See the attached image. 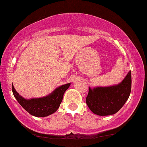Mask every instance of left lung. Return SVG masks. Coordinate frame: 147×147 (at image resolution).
Instances as JSON below:
<instances>
[{
  "mask_svg": "<svg viewBox=\"0 0 147 147\" xmlns=\"http://www.w3.org/2000/svg\"><path fill=\"white\" fill-rule=\"evenodd\" d=\"M131 91V72L118 85L109 87H89L86 103L93 113L99 116L114 115L121 109Z\"/></svg>",
  "mask_w": 147,
  "mask_h": 147,
  "instance_id": "8db88e82",
  "label": "left lung"
}]
</instances>
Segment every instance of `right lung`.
Wrapping results in <instances>:
<instances>
[{"label":"right lung","instance_id":"obj_1","mask_svg":"<svg viewBox=\"0 0 147 147\" xmlns=\"http://www.w3.org/2000/svg\"><path fill=\"white\" fill-rule=\"evenodd\" d=\"M70 85L71 83H67L61 85L48 96L30 99H26L19 95L14 89L13 84L11 88L16 99L28 113L37 117H44L57 111L63 98L64 94Z\"/></svg>","mask_w":147,"mask_h":147}]
</instances>
